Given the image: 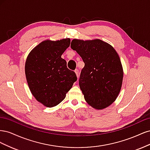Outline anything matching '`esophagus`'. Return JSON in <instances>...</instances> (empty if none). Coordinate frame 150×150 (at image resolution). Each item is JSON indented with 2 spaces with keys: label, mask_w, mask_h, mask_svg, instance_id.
<instances>
[{
  "label": "esophagus",
  "mask_w": 150,
  "mask_h": 150,
  "mask_svg": "<svg viewBox=\"0 0 150 150\" xmlns=\"http://www.w3.org/2000/svg\"><path fill=\"white\" fill-rule=\"evenodd\" d=\"M74 72H75V73L76 74V76L78 78V77H79V70L78 69H76L74 71Z\"/></svg>",
  "instance_id": "1"
}]
</instances>
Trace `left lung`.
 <instances>
[{
  "label": "left lung",
  "mask_w": 150,
  "mask_h": 150,
  "mask_svg": "<svg viewBox=\"0 0 150 150\" xmlns=\"http://www.w3.org/2000/svg\"><path fill=\"white\" fill-rule=\"evenodd\" d=\"M71 47L84 62L79 84L86 102L96 110L111 105L118 96L123 78L115 49L100 39H73Z\"/></svg>",
  "instance_id": "obj_1"
}]
</instances>
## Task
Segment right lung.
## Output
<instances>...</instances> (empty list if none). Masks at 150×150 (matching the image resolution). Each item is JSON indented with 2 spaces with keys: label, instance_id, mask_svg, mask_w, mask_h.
<instances>
[{
  "label": "right lung",
  "instance_id": "right-lung-1",
  "mask_svg": "<svg viewBox=\"0 0 150 150\" xmlns=\"http://www.w3.org/2000/svg\"><path fill=\"white\" fill-rule=\"evenodd\" d=\"M69 38L44 40L27 57L25 73L29 88L36 100L46 107L57 106L77 81L75 72L67 67L62 54L70 46Z\"/></svg>",
  "mask_w": 150,
  "mask_h": 150
}]
</instances>
